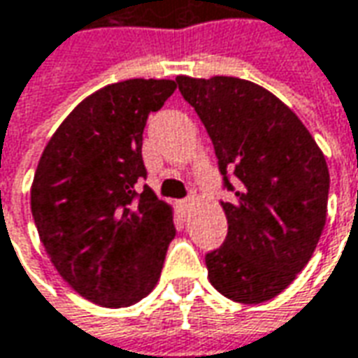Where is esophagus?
Wrapping results in <instances>:
<instances>
[{
  "label": "esophagus",
  "mask_w": 358,
  "mask_h": 358,
  "mask_svg": "<svg viewBox=\"0 0 358 358\" xmlns=\"http://www.w3.org/2000/svg\"><path fill=\"white\" fill-rule=\"evenodd\" d=\"M192 202H194V198H192V196L184 198V200H180V210H182V212H188V210H190Z\"/></svg>",
  "instance_id": "1"
}]
</instances>
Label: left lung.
Listing matches in <instances>:
<instances>
[{
  "label": "left lung",
  "mask_w": 358,
  "mask_h": 358,
  "mask_svg": "<svg viewBox=\"0 0 358 358\" xmlns=\"http://www.w3.org/2000/svg\"><path fill=\"white\" fill-rule=\"evenodd\" d=\"M214 144L231 200L224 243L206 253L210 283L238 303H264L311 259L325 228L329 168L297 115L275 94L236 77H178Z\"/></svg>",
  "instance_id": "1"
}]
</instances>
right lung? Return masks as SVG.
<instances>
[{
  "mask_svg": "<svg viewBox=\"0 0 358 358\" xmlns=\"http://www.w3.org/2000/svg\"><path fill=\"white\" fill-rule=\"evenodd\" d=\"M176 91L130 79L87 96L47 142L31 214L55 269L79 295L127 307L155 289L176 229L170 206L142 180V132Z\"/></svg>",
  "mask_w": 358,
  "mask_h": 358,
  "instance_id": "1",
  "label": "right lung"
}]
</instances>
